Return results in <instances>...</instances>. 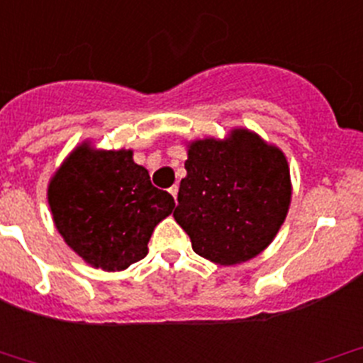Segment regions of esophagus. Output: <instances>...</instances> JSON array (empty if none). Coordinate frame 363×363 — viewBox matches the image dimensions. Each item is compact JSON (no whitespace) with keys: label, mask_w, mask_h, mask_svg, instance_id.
Returning a JSON list of instances; mask_svg holds the SVG:
<instances>
[{"label":"esophagus","mask_w":363,"mask_h":363,"mask_svg":"<svg viewBox=\"0 0 363 363\" xmlns=\"http://www.w3.org/2000/svg\"><path fill=\"white\" fill-rule=\"evenodd\" d=\"M168 191H170V195L174 196V200H177V193H179V186H177V184L172 186V188L168 189Z\"/></svg>","instance_id":"1"}]
</instances>
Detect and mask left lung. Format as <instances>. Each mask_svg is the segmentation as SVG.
<instances>
[{"label":"left lung","mask_w":363,"mask_h":363,"mask_svg":"<svg viewBox=\"0 0 363 363\" xmlns=\"http://www.w3.org/2000/svg\"><path fill=\"white\" fill-rule=\"evenodd\" d=\"M174 218L193 251L219 265L259 255L284 223L291 200L283 151L244 128L188 145Z\"/></svg>","instance_id":"obj_1"}]
</instances>
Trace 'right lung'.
<instances>
[{"label":"right lung","mask_w":363,"mask_h":363,"mask_svg":"<svg viewBox=\"0 0 363 363\" xmlns=\"http://www.w3.org/2000/svg\"><path fill=\"white\" fill-rule=\"evenodd\" d=\"M54 225L84 262L124 270L147 255L155 226L174 211L170 193L151 184L133 151L73 149L49 182Z\"/></svg>","instance_id":"add662e5"}]
</instances>
